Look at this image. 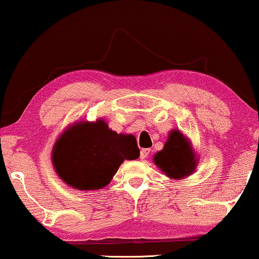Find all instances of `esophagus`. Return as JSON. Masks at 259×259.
<instances>
[{"label": "esophagus", "instance_id": "esophagus-1", "mask_svg": "<svg viewBox=\"0 0 259 259\" xmlns=\"http://www.w3.org/2000/svg\"><path fill=\"white\" fill-rule=\"evenodd\" d=\"M149 152H150V150L147 149V148H146V149H141V152H140V158H141V160H145V159L148 158Z\"/></svg>", "mask_w": 259, "mask_h": 259}]
</instances>
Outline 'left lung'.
<instances>
[{
	"label": "left lung",
	"instance_id": "8db88e82",
	"mask_svg": "<svg viewBox=\"0 0 259 259\" xmlns=\"http://www.w3.org/2000/svg\"><path fill=\"white\" fill-rule=\"evenodd\" d=\"M154 162L171 179H183L197 167L191 143L179 130L169 133L162 150L154 155Z\"/></svg>",
	"mask_w": 259,
	"mask_h": 259
}]
</instances>
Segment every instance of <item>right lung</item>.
Here are the masks:
<instances>
[{"mask_svg": "<svg viewBox=\"0 0 259 259\" xmlns=\"http://www.w3.org/2000/svg\"><path fill=\"white\" fill-rule=\"evenodd\" d=\"M140 156L134 135L117 134L104 119L76 122L52 149V165L62 181L78 190H99L112 181L124 160Z\"/></svg>", "mask_w": 259, "mask_h": 259, "instance_id": "1", "label": "right lung"}]
</instances>
